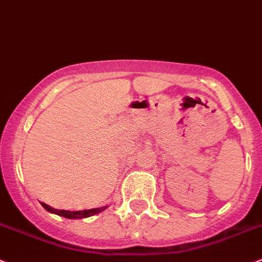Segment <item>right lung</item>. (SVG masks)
<instances>
[{
	"instance_id": "right-lung-1",
	"label": "right lung",
	"mask_w": 262,
	"mask_h": 262,
	"mask_svg": "<svg viewBox=\"0 0 262 262\" xmlns=\"http://www.w3.org/2000/svg\"><path fill=\"white\" fill-rule=\"evenodd\" d=\"M43 207L47 210L48 212L51 214H56L58 216H62V217H67V219H84V217H90L93 216L96 214H100L102 212L103 210H106L108 207L107 206H102V207H97V209H91V210H82V211H68V210H57V209H53V207L48 206V205L43 204Z\"/></svg>"
}]
</instances>
